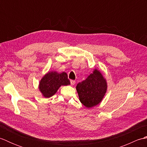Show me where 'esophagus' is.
<instances>
[{"label": "esophagus", "instance_id": "esophagus-1", "mask_svg": "<svg viewBox=\"0 0 147 147\" xmlns=\"http://www.w3.org/2000/svg\"><path fill=\"white\" fill-rule=\"evenodd\" d=\"M75 83H76L75 81L71 80V85H75Z\"/></svg>", "mask_w": 147, "mask_h": 147}]
</instances>
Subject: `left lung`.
<instances>
[{
    "label": "left lung",
    "instance_id": "8db88e82",
    "mask_svg": "<svg viewBox=\"0 0 147 147\" xmlns=\"http://www.w3.org/2000/svg\"><path fill=\"white\" fill-rule=\"evenodd\" d=\"M76 91L81 103L86 108H92L100 103L107 92V80L97 69L83 82L77 84Z\"/></svg>",
    "mask_w": 147,
    "mask_h": 147
}]
</instances>
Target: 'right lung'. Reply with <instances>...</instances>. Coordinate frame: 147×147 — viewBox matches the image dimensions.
Returning a JSON list of instances; mask_svg holds the SVG:
<instances>
[{"label": "right lung", "mask_w": 147, "mask_h": 147, "mask_svg": "<svg viewBox=\"0 0 147 147\" xmlns=\"http://www.w3.org/2000/svg\"><path fill=\"white\" fill-rule=\"evenodd\" d=\"M70 84L66 73L52 71L47 73L42 78L39 82L38 89L42 96L48 98L55 95L61 86H67Z\"/></svg>", "instance_id": "right-lung-1"}]
</instances>
